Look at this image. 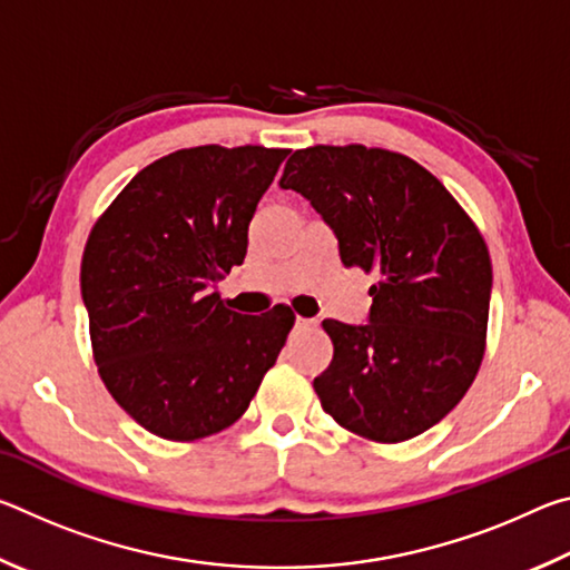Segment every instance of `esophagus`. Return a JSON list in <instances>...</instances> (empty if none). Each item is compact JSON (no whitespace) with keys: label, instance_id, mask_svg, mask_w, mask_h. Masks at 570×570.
Wrapping results in <instances>:
<instances>
[{"label":"esophagus","instance_id":"1","mask_svg":"<svg viewBox=\"0 0 570 570\" xmlns=\"http://www.w3.org/2000/svg\"><path fill=\"white\" fill-rule=\"evenodd\" d=\"M314 320H304V316H296V330H314Z\"/></svg>","mask_w":570,"mask_h":570}]
</instances>
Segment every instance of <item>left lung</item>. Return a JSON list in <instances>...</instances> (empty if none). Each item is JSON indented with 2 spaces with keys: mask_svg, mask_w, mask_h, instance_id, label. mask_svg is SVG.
Segmentation results:
<instances>
[{
  "mask_svg": "<svg viewBox=\"0 0 570 570\" xmlns=\"http://www.w3.org/2000/svg\"><path fill=\"white\" fill-rule=\"evenodd\" d=\"M278 186L314 206L346 268L377 276L370 322H322L334 344L314 380L324 412L374 442L422 435L485 354L493 266L478 226L430 170L382 148L296 150Z\"/></svg>",
  "mask_w": 570,
  "mask_h": 570,
  "instance_id": "8db88e82",
  "label": "left lung"
}]
</instances>
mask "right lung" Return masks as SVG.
Segmentation results:
<instances>
[{"label": "right lung", "instance_id": "right-lung-1", "mask_svg": "<svg viewBox=\"0 0 570 570\" xmlns=\"http://www.w3.org/2000/svg\"><path fill=\"white\" fill-rule=\"evenodd\" d=\"M286 148L198 146L142 168L92 226L80 288L115 402L153 435L234 424L272 370L294 312H230L216 284L244 264L248 224Z\"/></svg>", "mask_w": 570, "mask_h": 570}]
</instances>
